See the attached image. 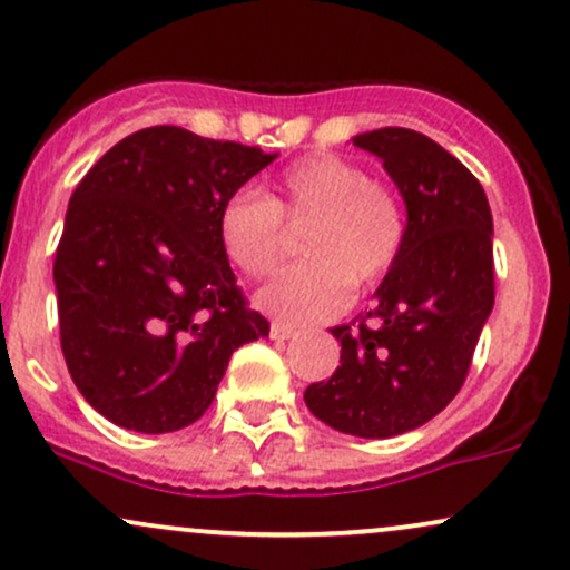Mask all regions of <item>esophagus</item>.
Instances as JSON below:
<instances>
[{
  "label": "esophagus",
  "mask_w": 570,
  "mask_h": 570,
  "mask_svg": "<svg viewBox=\"0 0 570 570\" xmlns=\"http://www.w3.org/2000/svg\"><path fill=\"white\" fill-rule=\"evenodd\" d=\"M294 335H297V330H294V326H289V324H278V322L271 324V337L273 340H289Z\"/></svg>",
  "instance_id": "obj_1"
}]
</instances>
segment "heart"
<instances>
[{"instance_id": "1", "label": "heart", "mask_w": 570, "mask_h": 570, "mask_svg": "<svg viewBox=\"0 0 570 570\" xmlns=\"http://www.w3.org/2000/svg\"><path fill=\"white\" fill-rule=\"evenodd\" d=\"M305 225V263L259 292V305L292 324L335 318L351 289H375L391 276L407 244L399 195L340 155H307L276 181V195L238 189L222 203L217 235L225 257L248 278H267L286 257V227Z\"/></svg>"}]
</instances>
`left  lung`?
<instances>
[{
    "instance_id": "1",
    "label": "left lung",
    "mask_w": 570,
    "mask_h": 570,
    "mask_svg": "<svg viewBox=\"0 0 570 570\" xmlns=\"http://www.w3.org/2000/svg\"><path fill=\"white\" fill-rule=\"evenodd\" d=\"M353 144L383 160L407 203V244L358 322L332 330L340 367L305 404L326 426L385 436L453 402L495 299L493 217L476 176L429 136L377 128Z\"/></svg>"
}]
</instances>
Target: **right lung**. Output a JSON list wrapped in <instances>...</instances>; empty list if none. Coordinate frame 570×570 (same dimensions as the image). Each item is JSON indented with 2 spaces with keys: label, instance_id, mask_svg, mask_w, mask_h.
Instances as JSON below:
<instances>
[{
  "label": "right lung",
  "instance_id": "obj_1",
  "mask_svg": "<svg viewBox=\"0 0 570 570\" xmlns=\"http://www.w3.org/2000/svg\"><path fill=\"white\" fill-rule=\"evenodd\" d=\"M276 155L153 126L71 193L56 248L61 351L94 410L166 434L214 402L233 351L267 337L219 246L222 203Z\"/></svg>",
  "mask_w": 570,
  "mask_h": 570
}]
</instances>
